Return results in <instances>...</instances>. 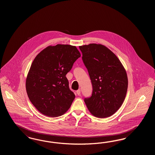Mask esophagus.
I'll use <instances>...</instances> for the list:
<instances>
[{"mask_svg": "<svg viewBox=\"0 0 155 155\" xmlns=\"http://www.w3.org/2000/svg\"><path fill=\"white\" fill-rule=\"evenodd\" d=\"M77 93L78 94H80V89H78L77 91Z\"/></svg>", "mask_w": 155, "mask_h": 155, "instance_id": "1", "label": "esophagus"}]
</instances>
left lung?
I'll return each mask as SVG.
<instances>
[{"label":"left lung","instance_id":"left-lung-1","mask_svg":"<svg viewBox=\"0 0 155 155\" xmlns=\"http://www.w3.org/2000/svg\"><path fill=\"white\" fill-rule=\"evenodd\" d=\"M80 57L75 46L58 44L48 46L34 60L25 87L30 101L42 114L56 117L69 109L75 95L66 75Z\"/></svg>","mask_w":155,"mask_h":155}]
</instances>
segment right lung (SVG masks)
<instances>
[{
  "instance_id": "obj_1",
  "label": "right lung",
  "mask_w": 155,
  "mask_h": 155,
  "mask_svg": "<svg viewBox=\"0 0 155 155\" xmlns=\"http://www.w3.org/2000/svg\"><path fill=\"white\" fill-rule=\"evenodd\" d=\"M80 49L93 89L92 96L84 102L95 117H110L125 99L128 88L125 68L115 54L102 45L90 44Z\"/></svg>"
}]
</instances>
